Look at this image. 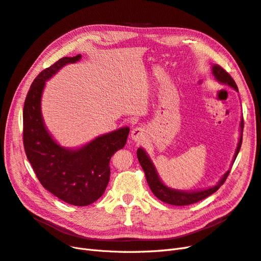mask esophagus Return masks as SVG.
<instances>
[{
  "instance_id": "obj_1",
  "label": "esophagus",
  "mask_w": 261,
  "mask_h": 261,
  "mask_svg": "<svg viewBox=\"0 0 261 261\" xmlns=\"http://www.w3.org/2000/svg\"><path fill=\"white\" fill-rule=\"evenodd\" d=\"M131 138L136 143H142L146 139V131L142 126H137L131 131Z\"/></svg>"
}]
</instances>
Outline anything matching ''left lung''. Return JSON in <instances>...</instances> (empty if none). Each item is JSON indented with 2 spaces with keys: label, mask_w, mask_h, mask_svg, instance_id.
Returning a JSON list of instances; mask_svg holds the SVG:
<instances>
[{
  "label": "left lung",
  "mask_w": 261,
  "mask_h": 261,
  "mask_svg": "<svg viewBox=\"0 0 261 261\" xmlns=\"http://www.w3.org/2000/svg\"><path fill=\"white\" fill-rule=\"evenodd\" d=\"M212 74L214 75L215 80L219 82V83L232 87L235 89L236 92H238V88H237L235 81L224 69L221 68L220 65H218V64L212 65ZM243 129H244V120L242 117V120L240 123V140H238V144H237L234 158L232 161V165L236 160V156H237L238 152H240V150H241L242 141H243ZM137 155H138V160L141 164V166H142V168L144 170L146 181H147L148 186H150V188H151L152 192L154 193V196L156 198H159L161 201H163V202L168 203V204H173V205L192 204V203L198 202V201H200V200L205 199L206 197L211 196L212 193H214L223 184H224V181L226 180V178L229 174V170H230V169H228L227 172L221 177L219 182L217 185L212 186V187H210V188L201 189V190H190V191L178 190V189H173V188L168 187V186H166L161 180L158 170H156L153 162L150 159V156L147 155V153L143 150L142 147L138 148ZM230 168H232V166H230Z\"/></svg>",
  "instance_id": "1"
}]
</instances>
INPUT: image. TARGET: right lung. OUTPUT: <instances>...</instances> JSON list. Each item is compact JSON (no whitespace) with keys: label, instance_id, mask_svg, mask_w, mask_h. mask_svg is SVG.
<instances>
[{"label":"right lung","instance_id":"right-lung-1","mask_svg":"<svg viewBox=\"0 0 261 261\" xmlns=\"http://www.w3.org/2000/svg\"><path fill=\"white\" fill-rule=\"evenodd\" d=\"M81 58L64 57L35 79L24 103L23 139L27 159L43 187L66 203L85 206L105 192L110 159L125 145L130 129L122 126L77 148L61 146L52 138L41 114L44 85L64 65Z\"/></svg>","mask_w":261,"mask_h":261}]
</instances>
